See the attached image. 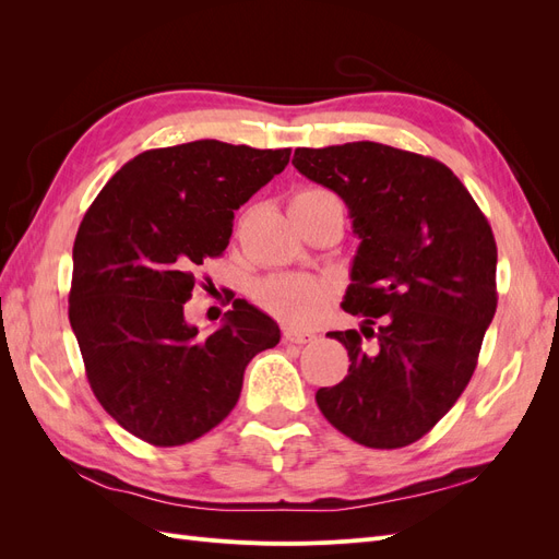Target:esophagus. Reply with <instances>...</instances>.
<instances>
[{
  "instance_id": "esophagus-1",
  "label": "esophagus",
  "mask_w": 559,
  "mask_h": 559,
  "mask_svg": "<svg viewBox=\"0 0 559 559\" xmlns=\"http://www.w3.org/2000/svg\"><path fill=\"white\" fill-rule=\"evenodd\" d=\"M284 341L294 345H306L314 341V333L310 331H298V329H284Z\"/></svg>"
}]
</instances>
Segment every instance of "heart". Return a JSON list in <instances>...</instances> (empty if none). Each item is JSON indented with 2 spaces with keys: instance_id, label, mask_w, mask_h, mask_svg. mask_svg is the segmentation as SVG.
Instances as JSON below:
<instances>
[{
  "instance_id": "heart-1",
  "label": "heart",
  "mask_w": 559,
  "mask_h": 559,
  "mask_svg": "<svg viewBox=\"0 0 559 559\" xmlns=\"http://www.w3.org/2000/svg\"><path fill=\"white\" fill-rule=\"evenodd\" d=\"M317 198H331L324 189H302L292 198V205ZM335 282L306 273H277L261 280L253 289L259 306L292 326H312L324 317L335 298Z\"/></svg>"
}]
</instances>
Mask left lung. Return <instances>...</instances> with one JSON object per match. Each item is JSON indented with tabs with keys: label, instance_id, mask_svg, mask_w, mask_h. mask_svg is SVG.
<instances>
[{
	"label": "left lung",
	"instance_id": "obj_1",
	"mask_svg": "<svg viewBox=\"0 0 559 559\" xmlns=\"http://www.w3.org/2000/svg\"><path fill=\"white\" fill-rule=\"evenodd\" d=\"M294 167L343 198L359 235L343 310L359 331L319 411L366 448L419 441L462 396L497 312V242L450 167L378 142L296 148ZM376 336L366 348L360 335Z\"/></svg>",
	"mask_w": 559,
	"mask_h": 559
}]
</instances>
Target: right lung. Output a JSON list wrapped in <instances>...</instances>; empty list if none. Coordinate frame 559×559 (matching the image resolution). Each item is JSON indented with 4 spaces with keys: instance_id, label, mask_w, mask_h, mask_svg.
<instances>
[{
    "instance_id": "obj_1",
    "label": "right lung",
    "mask_w": 559,
    "mask_h": 559,
    "mask_svg": "<svg viewBox=\"0 0 559 559\" xmlns=\"http://www.w3.org/2000/svg\"><path fill=\"white\" fill-rule=\"evenodd\" d=\"M292 148L218 140L151 148L118 170L74 240L70 324L93 394L132 436L173 448L235 408L247 364L280 326L247 300L200 335L183 317L195 270L222 257L235 210L289 163Z\"/></svg>"
}]
</instances>
